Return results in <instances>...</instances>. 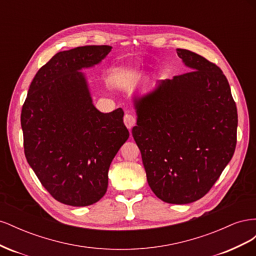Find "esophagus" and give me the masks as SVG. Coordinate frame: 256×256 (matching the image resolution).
I'll return each instance as SVG.
<instances>
[{
  "instance_id": "obj_1",
  "label": "esophagus",
  "mask_w": 256,
  "mask_h": 256,
  "mask_svg": "<svg viewBox=\"0 0 256 256\" xmlns=\"http://www.w3.org/2000/svg\"><path fill=\"white\" fill-rule=\"evenodd\" d=\"M124 122H125V125L128 129H131L136 122V118L132 114H126L125 118H124Z\"/></svg>"
}]
</instances>
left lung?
Masks as SVG:
<instances>
[{
	"label": "left lung",
	"instance_id": "8db88e82",
	"mask_svg": "<svg viewBox=\"0 0 256 256\" xmlns=\"http://www.w3.org/2000/svg\"><path fill=\"white\" fill-rule=\"evenodd\" d=\"M177 54L192 70L136 99L132 136L154 194L188 204L212 189L233 157L238 115L221 69L192 51Z\"/></svg>",
	"mask_w": 256,
	"mask_h": 256
}]
</instances>
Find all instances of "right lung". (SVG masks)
Listing matches in <instances>:
<instances>
[{
  "instance_id": "right-lung-1",
  "label": "right lung",
  "mask_w": 256,
  "mask_h": 256,
  "mask_svg": "<svg viewBox=\"0 0 256 256\" xmlns=\"http://www.w3.org/2000/svg\"><path fill=\"white\" fill-rule=\"evenodd\" d=\"M110 46H83L56 53L30 85L21 111L26 158L52 198L88 206L108 188V172L129 138L122 108L102 113L92 102L82 72Z\"/></svg>"
}]
</instances>
